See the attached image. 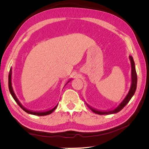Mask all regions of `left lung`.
Returning a JSON list of instances; mask_svg holds the SVG:
<instances>
[{"label": "left lung", "instance_id": "8db88e82", "mask_svg": "<svg viewBox=\"0 0 149 149\" xmlns=\"http://www.w3.org/2000/svg\"><path fill=\"white\" fill-rule=\"evenodd\" d=\"M129 60L130 61V65H131V84H130V87L128 93L127 94V95H126V96L124 97V100L119 104L118 106L113 108V109H109L106 111L95 109V108H94L88 104L84 101L85 103L86 104L87 106L93 112H94V113L100 114V115H106V114L107 115V114H116L117 112H118L123 109V108L127 105V104L129 102L130 100H131V98L134 96V94H135V92H136V88H137V73L136 70V66H135V63H134L133 58L132 56H129Z\"/></svg>", "mask_w": 149, "mask_h": 149}]
</instances>
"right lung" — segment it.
<instances>
[{
    "label": "right lung",
    "mask_w": 149,
    "mask_h": 149,
    "mask_svg": "<svg viewBox=\"0 0 149 149\" xmlns=\"http://www.w3.org/2000/svg\"><path fill=\"white\" fill-rule=\"evenodd\" d=\"M12 68H10V71H9V74H8V88H9L10 93L11 94L12 97L13 98V100H14L15 101V102L17 103V104L19 105L24 111H25L26 112H27L28 114H30L36 115V116H47V115L52 114V112L56 109V108L57 107V106L58 105V103L57 104L55 107L52 108V109H48V110H45V111H31V110H30V109H26V108H25L23 105L22 104L21 102L19 101V100H18V98L17 97L14 91H13V88H12ZM71 80H72V78L70 79L69 81H68L67 83L65 84V86L70 81H71Z\"/></svg>",
    "instance_id": "right-lung-1"
}]
</instances>
